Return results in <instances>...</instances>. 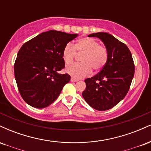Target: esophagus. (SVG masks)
<instances>
[{
	"label": "esophagus",
	"mask_w": 151,
	"mask_h": 151,
	"mask_svg": "<svg viewBox=\"0 0 151 151\" xmlns=\"http://www.w3.org/2000/svg\"><path fill=\"white\" fill-rule=\"evenodd\" d=\"M79 81V79H75V78H74V77L71 78V81Z\"/></svg>",
	"instance_id": "34e87169"
}]
</instances>
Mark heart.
<instances>
[{
    "instance_id": "1",
    "label": "heart",
    "mask_w": 151,
    "mask_h": 151,
    "mask_svg": "<svg viewBox=\"0 0 151 151\" xmlns=\"http://www.w3.org/2000/svg\"><path fill=\"white\" fill-rule=\"evenodd\" d=\"M77 52L81 53V63L72 64L66 68V72L75 78L87 77L94 71L101 70L106 63L109 52L104 46L91 37L79 39L75 45L69 42L65 45L62 50V59L66 65L74 61Z\"/></svg>"
}]
</instances>
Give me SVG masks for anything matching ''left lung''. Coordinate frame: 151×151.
<instances>
[{
	"label": "left lung",
	"mask_w": 151,
	"mask_h": 151,
	"mask_svg": "<svg viewBox=\"0 0 151 151\" xmlns=\"http://www.w3.org/2000/svg\"><path fill=\"white\" fill-rule=\"evenodd\" d=\"M88 36L101 40L108 50L109 58L97 74L84 80L86 89L82 96L94 109L109 110L127 94L134 76V62L128 47L111 35L101 32Z\"/></svg>",
	"instance_id": "obj_1"
}]
</instances>
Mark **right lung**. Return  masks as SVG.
Instances as JSON below:
<instances>
[{"label": "right lung", "instance_id": "obj_1", "mask_svg": "<svg viewBox=\"0 0 151 151\" xmlns=\"http://www.w3.org/2000/svg\"><path fill=\"white\" fill-rule=\"evenodd\" d=\"M77 36L49 30L21 47L15 62L14 73L19 92L27 104L45 108L57 99L70 81L68 74H60L59 71L65 68L64 47Z\"/></svg>", "mask_w": 151, "mask_h": 151}]
</instances>
